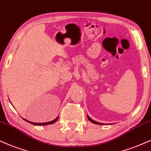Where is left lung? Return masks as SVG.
<instances>
[{"label": "left lung", "instance_id": "1", "mask_svg": "<svg viewBox=\"0 0 151 151\" xmlns=\"http://www.w3.org/2000/svg\"><path fill=\"white\" fill-rule=\"evenodd\" d=\"M87 118H88V120L90 121V122H92V123H94V124H103V123H100V122H96V121H94V120H92V119H91L90 117L88 116V115H87Z\"/></svg>", "mask_w": 151, "mask_h": 151}]
</instances>
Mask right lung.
I'll return each mask as SVG.
<instances>
[{
  "label": "right lung",
  "mask_w": 151,
  "mask_h": 151,
  "mask_svg": "<svg viewBox=\"0 0 151 151\" xmlns=\"http://www.w3.org/2000/svg\"><path fill=\"white\" fill-rule=\"evenodd\" d=\"M58 118H59V116L57 117V118H55V120H53L52 121H50V122H42V123H36V122H30V121H29V120H26V119H24V118H23V119H24V120L27 121V122H29V123H31V124H34V125H47V124H51L55 123V122H57V120H58Z\"/></svg>",
  "instance_id": "obj_1"
}]
</instances>
